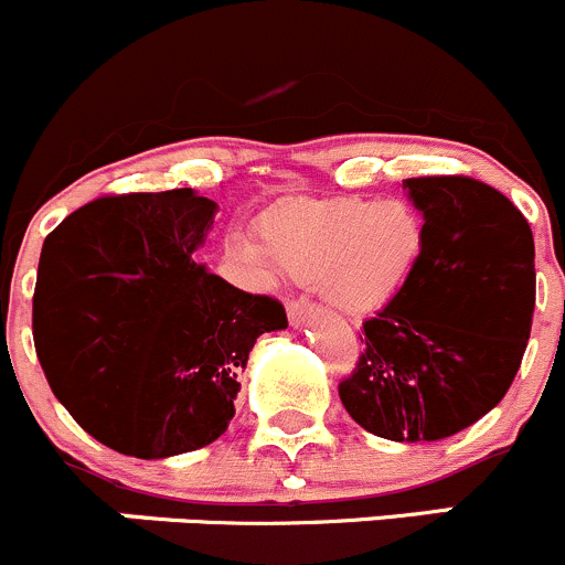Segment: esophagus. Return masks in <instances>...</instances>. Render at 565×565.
I'll use <instances>...</instances> for the list:
<instances>
[{
    "label": "esophagus",
    "mask_w": 565,
    "mask_h": 565,
    "mask_svg": "<svg viewBox=\"0 0 565 565\" xmlns=\"http://www.w3.org/2000/svg\"><path fill=\"white\" fill-rule=\"evenodd\" d=\"M287 315H289V326L300 328V326H306V320H309V317L317 315V309L306 298H298V300H289Z\"/></svg>",
    "instance_id": "obj_1"
}]
</instances>
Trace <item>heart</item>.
Wrapping results in <instances>:
<instances>
[{
	"instance_id": "b5f03b06",
	"label": "heart",
	"mask_w": 565,
	"mask_h": 565,
	"mask_svg": "<svg viewBox=\"0 0 565 565\" xmlns=\"http://www.w3.org/2000/svg\"><path fill=\"white\" fill-rule=\"evenodd\" d=\"M267 250L234 239L243 265L273 278L287 270L315 284L320 298L348 315H366L397 298L425 248L422 217L399 199H298L265 217Z\"/></svg>"
}]
</instances>
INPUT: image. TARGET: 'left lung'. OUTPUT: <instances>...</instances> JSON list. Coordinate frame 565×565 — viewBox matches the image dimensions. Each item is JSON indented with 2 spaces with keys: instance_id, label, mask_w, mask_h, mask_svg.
I'll use <instances>...</instances> for the list:
<instances>
[{
  "instance_id": "1",
  "label": "left lung",
  "mask_w": 565,
  "mask_h": 565,
  "mask_svg": "<svg viewBox=\"0 0 565 565\" xmlns=\"http://www.w3.org/2000/svg\"><path fill=\"white\" fill-rule=\"evenodd\" d=\"M425 248L397 298L364 322L339 397L388 441H439L489 414L516 377L535 309V245L522 212L469 177L405 179Z\"/></svg>"
}]
</instances>
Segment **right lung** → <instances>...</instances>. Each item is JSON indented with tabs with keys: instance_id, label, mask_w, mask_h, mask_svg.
<instances>
[{
	"instance_id": "1",
	"label": "right lung",
	"mask_w": 565,
	"mask_h": 565,
	"mask_svg": "<svg viewBox=\"0 0 565 565\" xmlns=\"http://www.w3.org/2000/svg\"><path fill=\"white\" fill-rule=\"evenodd\" d=\"M217 204L195 190L109 195L46 237L32 337L54 397L124 456L212 445L234 416L256 339L287 328L276 298L193 259Z\"/></svg>"
}]
</instances>
